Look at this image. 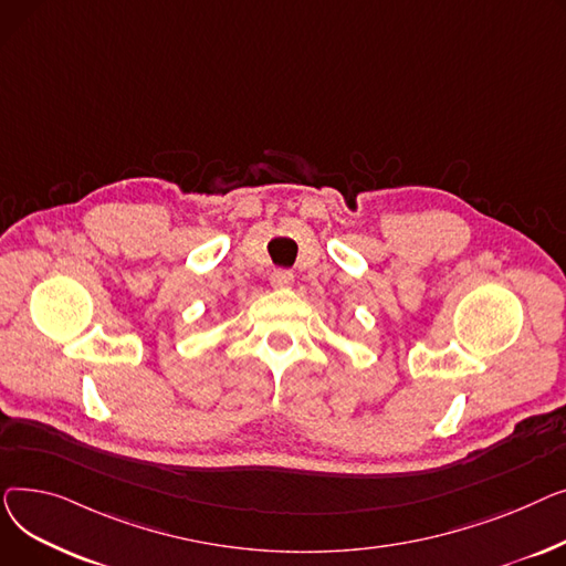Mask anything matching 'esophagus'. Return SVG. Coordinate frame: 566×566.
Here are the masks:
<instances>
[{
  "instance_id": "obj_1",
  "label": "esophagus",
  "mask_w": 566,
  "mask_h": 566,
  "mask_svg": "<svg viewBox=\"0 0 566 566\" xmlns=\"http://www.w3.org/2000/svg\"><path fill=\"white\" fill-rule=\"evenodd\" d=\"M270 283H272L274 287H290V285L294 283V274L287 272V270H276V272H272Z\"/></svg>"
}]
</instances>
